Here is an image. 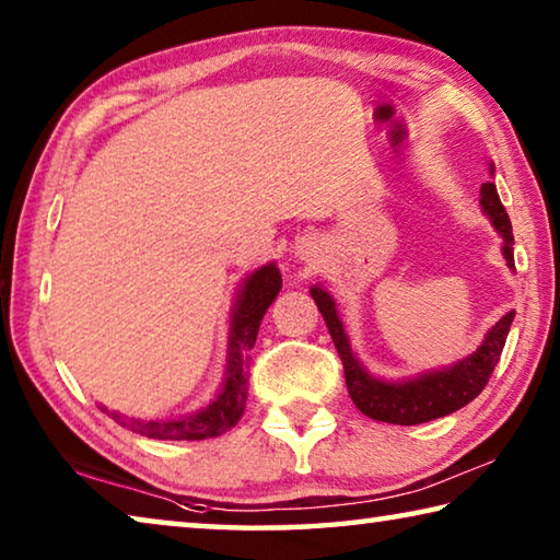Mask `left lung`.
<instances>
[{
    "label": "left lung",
    "mask_w": 560,
    "mask_h": 560,
    "mask_svg": "<svg viewBox=\"0 0 560 560\" xmlns=\"http://www.w3.org/2000/svg\"><path fill=\"white\" fill-rule=\"evenodd\" d=\"M479 202L491 224H494V230L501 234V240H504V257L509 267L514 269V234H511V220L504 205L499 200L494 183L481 185ZM311 296H314L320 316H324L328 326V334L334 338L338 355L343 360L350 400L355 402V407L363 415L390 424L430 422L469 405L474 397L485 390L491 373H494L501 350H504L506 343L511 320H514V311H509L489 330L485 343L474 350L471 355L457 360L450 368L422 373L420 377H412V381L387 383L377 381V377H373L358 363L353 350H350L343 324L338 318L336 301L328 296V291L320 287H311Z\"/></svg>",
    "instance_id": "8db88e82"
}]
</instances>
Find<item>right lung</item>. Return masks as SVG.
Listing matches in <instances>:
<instances>
[{
  "label": "right lung",
  "mask_w": 560,
  "mask_h": 560,
  "mask_svg": "<svg viewBox=\"0 0 560 560\" xmlns=\"http://www.w3.org/2000/svg\"><path fill=\"white\" fill-rule=\"evenodd\" d=\"M281 291V273L273 264H267L246 277L244 289L236 301L232 330H230V353H226V373L220 395L214 400L197 410L195 415H183L177 420H136V417H122L103 407L113 420L122 428L143 434L150 440H207L220 438L222 432L232 430L240 417L244 415L246 390H249V353L254 340L259 334V324L271 301Z\"/></svg>",
  "instance_id": "add662e5"
}]
</instances>
